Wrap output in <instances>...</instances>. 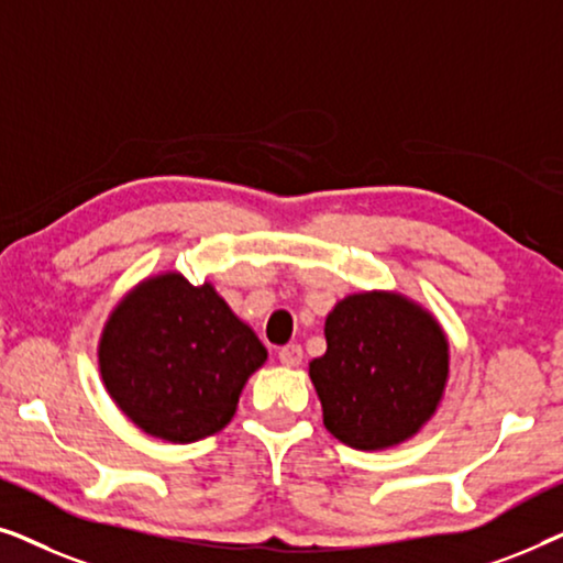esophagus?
<instances>
[{
    "instance_id": "1",
    "label": "esophagus",
    "mask_w": 563,
    "mask_h": 563,
    "mask_svg": "<svg viewBox=\"0 0 563 563\" xmlns=\"http://www.w3.org/2000/svg\"><path fill=\"white\" fill-rule=\"evenodd\" d=\"M276 356H279L284 366H299V364H302L305 353H302V345L291 343V345H284V349L276 351Z\"/></svg>"
}]
</instances>
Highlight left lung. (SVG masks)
<instances>
[{
	"label": "left lung",
	"mask_w": 563,
	"mask_h": 563,
	"mask_svg": "<svg viewBox=\"0 0 563 563\" xmlns=\"http://www.w3.org/2000/svg\"><path fill=\"white\" fill-rule=\"evenodd\" d=\"M328 351L310 361L322 422L358 451L418 433L443 397L449 341L426 310L389 291L351 295L325 320Z\"/></svg>",
	"instance_id": "1"
}]
</instances>
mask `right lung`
Wrapping results in <instances>:
<instances>
[{
  "instance_id": "1",
  "label": "right lung",
  "mask_w": 563,
  "mask_h": 563,
  "mask_svg": "<svg viewBox=\"0 0 563 563\" xmlns=\"http://www.w3.org/2000/svg\"><path fill=\"white\" fill-rule=\"evenodd\" d=\"M266 349L212 284L181 274L145 279L122 299L99 341V372L122 412L148 435L195 443L235 415Z\"/></svg>"
}]
</instances>
